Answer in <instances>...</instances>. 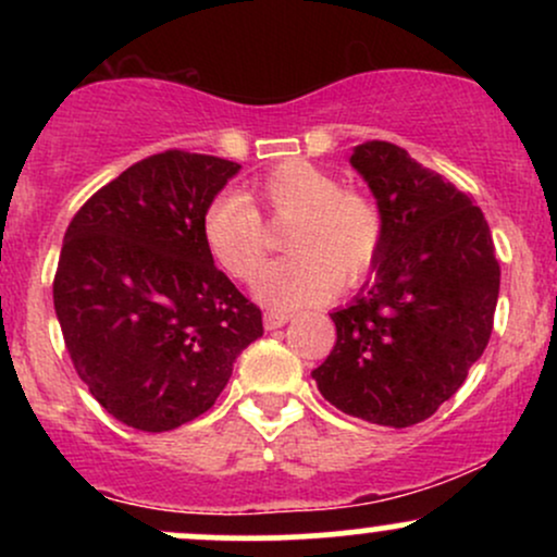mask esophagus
Segmentation results:
<instances>
[{
    "label": "esophagus",
    "instance_id": "1",
    "mask_svg": "<svg viewBox=\"0 0 557 557\" xmlns=\"http://www.w3.org/2000/svg\"><path fill=\"white\" fill-rule=\"evenodd\" d=\"M287 319H290V314H283V311H267L264 327L267 330H280V327H285Z\"/></svg>",
    "mask_w": 557,
    "mask_h": 557
}]
</instances>
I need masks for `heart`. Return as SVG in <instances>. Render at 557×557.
<instances>
[{"mask_svg":"<svg viewBox=\"0 0 557 557\" xmlns=\"http://www.w3.org/2000/svg\"><path fill=\"white\" fill-rule=\"evenodd\" d=\"M272 220L290 222L283 248L293 257L267 267L253 293L272 309L319 304L341 285H354L374 267L382 243L380 212L369 198L304 159L277 164L253 185ZM203 243L235 280H253L267 257V230L246 196L225 190L203 212Z\"/></svg>","mask_w":557,"mask_h":557,"instance_id":"b5f03b06","label":"heart"}]
</instances>
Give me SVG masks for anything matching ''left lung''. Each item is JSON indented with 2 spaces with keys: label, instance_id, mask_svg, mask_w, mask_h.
Listing matches in <instances>:
<instances>
[{
  "label": "left lung",
  "instance_id": "1",
  "mask_svg": "<svg viewBox=\"0 0 557 557\" xmlns=\"http://www.w3.org/2000/svg\"><path fill=\"white\" fill-rule=\"evenodd\" d=\"M382 220L374 274L332 311L337 341L311 376L348 417L419 424L463 385L490 343L500 293L482 209L406 149L367 140L350 154Z\"/></svg>",
  "mask_w": 557,
  "mask_h": 557
}]
</instances>
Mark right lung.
I'll list each match as a JSON object with an SVG mask.
<instances>
[{"mask_svg": "<svg viewBox=\"0 0 557 557\" xmlns=\"http://www.w3.org/2000/svg\"><path fill=\"white\" fill-rule=\"evenodd\" d=\"M240 164L162 151L96 190L70 222L54 311L75 372L107 413L168 432L214 406L264 335L261 311L214 267L203 212Z\"/></svg>", "mask_w": 557, "mask_h": 557, "instance_id": "1", "label": "right lung"}]
</instances>
